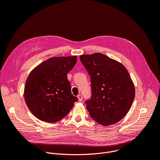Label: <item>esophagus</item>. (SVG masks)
I'll use <instances>...</instances> for the list:
<instances>
[{
	"label": "esophagus",
	"mask_w": 160,
	"mask_h": 160,
	"mask_svg": "<svg viewBox=\"0 0 160 160\" xmlns=\"http://www.w3.org/2000/svg\"><path fill=\"white\" fill-rule=\"evenodd\" d=\"M77 98H78V99L79 101H82V99H83V98H82V96L81 95H78V96H77Z\"/></svg>",
	"instance_id": "34e87169"
}]
</instances>
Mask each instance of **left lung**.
I'll return each mask as SVG.
<instances>
[{
  "label": "left lung",
  "instance_id": "8db88e82",
  "mask_svg": "<svg viewBox=\"0 0 160 160\" xmlns=\"http://www.w3.org/2000/svg\"><path fill=\"white\" fill-rule=\"evenodd\" d=\"M80 61L90 76L92 96L85 101L90 117L108 126L120 121L130 110L135 87L126 68L101 54L81 55Z\"/></svg>",
  "mask_w": 160,
  "mask_h": 160
}]
</instances>
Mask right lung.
Segmentation results:
<instances>
[{"label":"right lung","instance_id":"obj_1","mask_svg":"<svg viewBox=\"0 0 160 160\" xmlns=\"http://www.w3.org/2000/svg\"><path fill=\"white\" fill-rule=\"evenodd\" d=\"M77 58H51L30 72L25 83L24 96L28 109L38 119L57 122L68 115L78 101L72 94L70 82L67 78Z\"/></svg>","mask_w":160,"mask_h":160}]
</instances>
